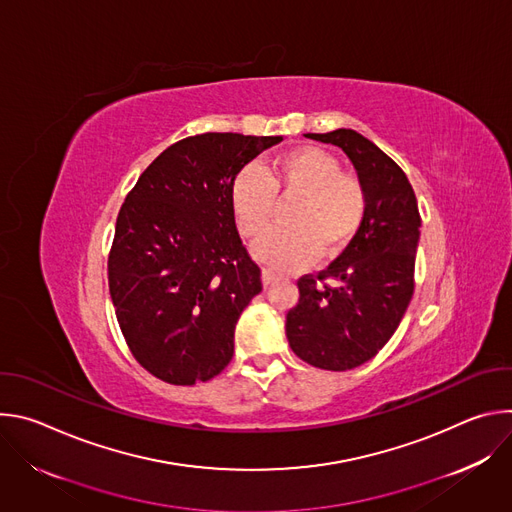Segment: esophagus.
I'll list each match as a JSON object with an SVG mask.
<instances>
[{
  "label": "esophagus",
  "mask_w": 512,
  "mask_h": 512,
  "mask_svg": "<svg viewBox=\"0 0 512 512\" xmlns=\"http://www.w3.org/2000/svg\"><path fill=\"white\" fill-rule=\"evenodd\" d=\"M277 281H279V275H275V273L269 271V269L263 271V285H265V287H269V285H273V283H277Z\"/></svg>",
  "instance_id": "esophagus-1"
}]
</instances>
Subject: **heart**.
I'll return each instance as SVG.
<instances>
[{"mask_svg": "<svg viewBox=\"0 0 512 512\" xmlns=\"http://www.w3.org/2000/svg\"><path fill=\"white\" fill-rule=\"evenodd\" d=\"M277 194H300L287 210L289 225L267 231L253 245L255 257L277 273L306 269L320 255H342L367 218L369 196L360 178L342 172V162L332 152L314 145L279 154L269 172L257 166L239 172L231 202L245 237H257L269 227Z\"/></svg>", "mask_w": 512, "mask_h": 512, "instance_id": "1", "label": "heart"}]
</instances>
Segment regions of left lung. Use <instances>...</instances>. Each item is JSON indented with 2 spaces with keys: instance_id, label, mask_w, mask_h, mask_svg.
Returning a JSON list of instances; mask_svg holds the SVG:
<instances>
[{
  "instance_id": "left-lung-1",
  "label": "left lung",
  "mask_w": 512,
  "mask_h": 512,
  "mask_svg": "<svg viewBox=\"0 0 512 512\" xmlns=\"http://www.w3.org/2000/svg\"><path fill=\"white\" fill-rule=\"evenodd\" d=\"M354 164L369 208L354 243L318 275L298 279L300 302L285 318L291 350L324 371H350L395 334L415 289L421 216L405 172L352 129L306 133Z\"/></svg>"
}]
</instances>
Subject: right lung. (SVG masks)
<instances>
[{"instance_id":"right-lung-1","label":"right lung","mask_w":512,"mask_h":512,"mask_svg":"<svg viewBox=\"0 0 512 512\" xmlns=\"http://www.w3.org/2000/svg\"><path fill=\"white\" fill-rule=\"evenodd\" d=\"M281 135L198 133L172 143L125 196L107 273L141 367L170 385L223 373L235 326L263 289L231 202L237 174Z\"/></svg>"}]
</instances>
